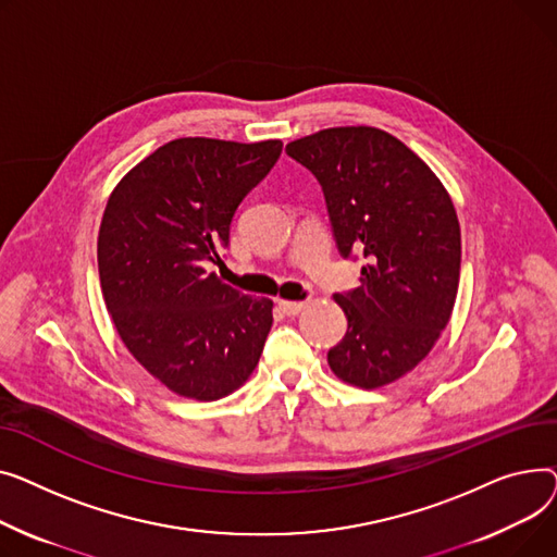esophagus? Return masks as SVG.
<instances>
[{"mask_svg": "<svg viewBox=\"0 0 557 557\" xmlns=\"http://www.w3.org/2000/svg\"><path fill=\"white\" fill-rule=\"evenodd\" d=\"M278 306L285 314H299L306 308V301H278Z\"/></svg>", "mask_w": 557, "mask_h": 557, "instance_id": "esophagus-1", "label": "esophagus"}]
</instances>
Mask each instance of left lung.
I'll return each instance as SVG.
<instances>
[{
	"mask_svg": "<svg viewBox=\"0 0 557 557\" xmlns=\"http://www.w3.org/2000/svg\"><path fill=\"white\" fill-rule=\"evenodd\" d=\"M329 209L346 260L362 278L335 294L348 331L329 350L333 373L377 388L409 373L451 317L461 272V228L428 163L377 127H331L287 144Z\"/></svg>",
	"mask_w": 557,
	"mask_h": 557,
	"instance_id": "obj_1",
	"label": "left lung"
}]
</instances>
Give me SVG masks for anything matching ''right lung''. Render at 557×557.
Returning a JSON list of instances; mask_svg holds the SVG:
<instances>
[{
    "instance_id": "1",
    "label": "right lung",
    "mask_w": 557,
    "mask_h": 557,
    "mask_svg": "<svg viewBox=\"0 0 557 557\" xmlns=\"http://www.w3.org/2000/svg\"><path fill=\"white\" fill-rule=\"evenodd\" d=\"M278 139H175L129 171L98 232L108 312L137 362L171 391L218 400L256 369L272 301L222 283L234 215L274 169Z\"/></svg>"
}]
</instances>
